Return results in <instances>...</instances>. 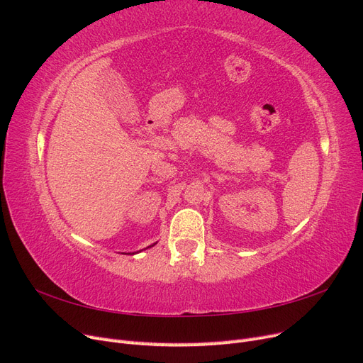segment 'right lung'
Wrapping results in <instances>:
<instances>
[{
    "mask_svg": "<svg viewBox=\"0 0 363 363\" xmlns=\"http://www.w3.org/2000/svg\"><path fill=\"white\" fill-rule=\"evenodd\" d=\"M151 247H152V245H151Z\"/></svg>",
    "mask_w": 363,
    "mask_h": 363,
    "instance_id": "1",
    "label": "right lung"
}]
</instances>
